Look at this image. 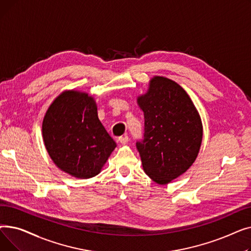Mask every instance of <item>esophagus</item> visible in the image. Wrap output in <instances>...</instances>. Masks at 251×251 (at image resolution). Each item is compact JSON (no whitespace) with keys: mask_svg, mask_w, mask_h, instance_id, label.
<instances>
[{"mask_svg":"<svg viewBox=\"0 0 251 251\" xmlns=\"http://www.w3.org/2000/svg\"><path fill=\"white\" fill-rule=\"evenodd\" d=\"M118 141L122 143V144H126L128 142V136L127 135H124V136H120L118 139Z\"/></svg>","mask_w":251,"mask_h":251,"instance_id":"1","label":"esophagus"}]
</instances>
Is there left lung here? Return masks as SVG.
<instances>
[{"label": "left lung", "instance_id": "8db88e82", "mask_svg": "<svg viewBox=\"0 0 251 251\" xmlns=\"http://www.w3.org/2000/svg\"><path fill=\"white\" fill-rule=\"evenodd\" d=\"M144 114V138L136 142L144 172L165 185L191 167L202 141V123L191 99L178 83L154 76L137 98Z\"/></svg>", "mask_w": 251, "mask_h": 251}]
</instances>
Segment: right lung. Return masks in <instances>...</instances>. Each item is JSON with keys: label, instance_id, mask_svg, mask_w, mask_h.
Instances as JSON below:
<instances>
[{"label": "right lung", "instance_id": "obj_1", "mask_svg": "<svg viewBox=\"0 0 251 251\" xmlns=\"http://www.w3.org/2000/svg\"><path fill=\"white\" fill-rule=\"evenodd\" d=\"M43 138L55 165L79 179L98 175L117 147L100 121L95 99L78 90H66L50 103Z\"/></svg>", "mask_w": 251, "mask_h": 251}]
</instances>
